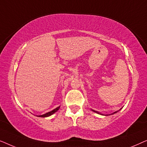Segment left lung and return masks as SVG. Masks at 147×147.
Listing matches in <instances>:
<instances>
[{
    "instance_id": "left-lung-1",
    "label": "left lung",
    "mask_w": 147,
    "mask_h": 147,
    "mask_svg": "<svg viewBox=\"0 0 147 147\" xmlns=\"http://www.w3.org/2000/svg\"><path fill=\"white\" fill-rule=\"evenodd\" d=\"M93 111H94V112H97V113H98V112H96V111H94V110H93ZM118 112V111H116V112H114V113H112V114H114V113H116V112ZM98 114H99V113H98Z\"/></svg>"
}]
</instances>
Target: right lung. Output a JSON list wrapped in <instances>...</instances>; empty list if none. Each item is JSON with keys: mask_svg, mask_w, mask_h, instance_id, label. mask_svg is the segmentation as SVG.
I'll return each mask as SVG.
<instances>
[{"mask_svg": "<svg viewBox=\"0 0 147 147\" xmlns=\"http://www.w3.org/2000/svg\"><path fill=\"white\" fill-rule=\"evenodd\" d=\"M59 107H60V106H59V107H57V108H56L55 109L53 110H52V111H51V112H47V113L43 114V115H40V116H39V117H47V116H51V115H52V114H53L55 113V112H57V110L59 109Z\"/></svg>", "mask_w": 147, "mask_h": 147, "instance_id": "right-lung-1", "label": "right lung"}]
</instances>
